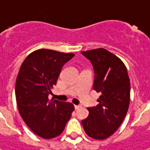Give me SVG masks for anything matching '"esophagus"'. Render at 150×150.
Here are the masks:
<instances>
[{
    "label": "esophagus",
    "instance_id": "esophagus-1",
    "mask_svg": "<svg viewBox=\"0 0 150 150\" xmlns=\"http://www.w3.org/2000/svg\"><path fill=\"white\" fill-rule=\"evenodd\" d=\"M75 109H76V110H78V108H81V106H80V105H75Z\"/></svg>",
    "mask_w": 150,
    "mask_h": 150
}]
</instances>
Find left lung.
I'll return each instance as SVG.
<instances>
[{
  "label": "left lung",
  "mask_w": 150,
  "mask_h": 150,
  "mask_svg": "<svg viewBox=\"0 0 150 150\" xmlns=\"http://www.w3.org/2000/svg\"><path fill=\"white\" fill-rule=\"evenodd\" d=\"M94 68L93 89L101 95L98 104L88 108L82 121L90 138L105 139L115 133L125 118L130 102V81L127 68L116 55L104 48L82 52Z\"/></svg>",
  "instance_id": "1"
}]
</instances>
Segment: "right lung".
I'll return each instance as SVG.
<instances>
[{
	"label": "right lung",
	"mask_w": 150,
	"mask_h": 150,
	"mask_svg": "<svg viewBox=\"0 0 150 150\" xmlns=\"http://www.w3.org/2000/svg\"><path fill=\"white\" fill-rule=\"evenodd\" d=\"M73 53L38 49L22 62L16 80L18 111L26 124L46 139L60 135L74 110L69 102L48 98L62 67Z\"/></svg>",
	"instance_id": "obj_1"
}]
</instances>
